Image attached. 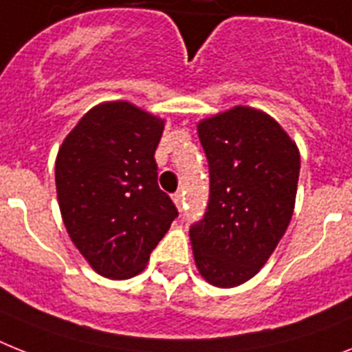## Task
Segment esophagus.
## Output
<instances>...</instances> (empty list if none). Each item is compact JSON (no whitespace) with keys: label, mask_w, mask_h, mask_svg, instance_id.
Returning a JSON list of instances; mask_svg holds the SVG:
<instances>
[{"label":"esophagus","mask_w":352,"mask_h":352,"mask_svg":"<svg viewBox=\"0 0 352 352\" xmlns=\"http://www.w3.org/2000/svg\"><path fill=\"white\" fill-rule=\"evenodd\" d=\"M173 199H174V203H176V207L182 208L183 203H185V194H183V192H174L173 194Z\"/></svg>","instance_id":"34e87169"}]
</instances>
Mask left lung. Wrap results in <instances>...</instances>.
<instances>
[{
	"label": "left lung",
	"instance_id": "obj_1",
	"mask_svg": "<svg viewBox=\"0 0 352 352\" xmlns=\"http://www.w3.org/2000/svg\"><path fill=\"white\" fill-rule=\"evenodd\" d=\"M197 135L210 194L188 232L194 261L207 283L239 286L266 264L292 221L300 155L286 131L254 107L205 118Z\"/></svg>",
	"mask_w": 352,
	"mask_h": 352
}]
</instances>
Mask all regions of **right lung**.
<instances>
[{
	"mask_svg": "<svg viewBox=\"0 0 352 352\" xmlns=\"http://www.w3.org/2000/svg\"><path fill=\"white\" fill-rule=\"evenodd\" d=\"M162 133V118L117 100L91 107L60 145L55 185L63 221L102 277L140 274L178 217L158 187Z\"/></svg>",
	"mask_w": 352,
	"mask_h": 352,
	"instance_id": "add662e5",
	"label": "right lung"
}]
</instances>
